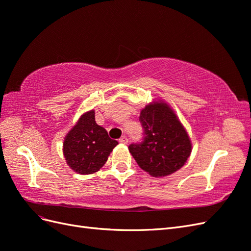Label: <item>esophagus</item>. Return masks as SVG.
I'll return each instance as SVG.
<instances>
[{"label": "esophagus", "instance_id": "34e87169", "mask_svg": "<svg viewBox=\"0 0 251 251\" xmlns=\"http://www.w3.org/2000/svg\"><path fill=\"white\" fill-rule=\"evenodd\" d=\"M119 142L123 143V144H126L128 142V139H127V137H126V135H124V136H121V137H120Z\"/></svg>", "mask_w": 251, "mask_h": 251}]
</instances>
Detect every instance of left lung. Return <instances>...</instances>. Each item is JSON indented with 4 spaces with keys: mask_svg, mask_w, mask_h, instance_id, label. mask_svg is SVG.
Instances as JSON below:
<instances>
[{
    "mask_svg": "<svg viewBox=\"0 0 251 251\" xmlns=\"http://www.w3.org/2000/svg\"><path fill=\"white\" fill-rule=\"evenodd\" d=\"M142 141L131 143L130 153L151 176L173 174L186 162L192 144L183 126L166 103L149 104L139 116Z\"/></svg>",
    "mask_w": 251,
    "mask_h": 251,
    "instance_id": "left-lung-1",
    "label": "left lung"
}]
</instances>
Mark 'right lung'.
I'll return each mask as SVG.
<instances>
[{
	"instance_id": "add662e5",
	"label": "right lung",
	"mask_w": 251,
	"mask_h": 251,
	"mask_svg": "<svg viewBox=\"0 0 251 251\" xmlns=\"http://www.w3.org/2000/svg\"><path fill=\"white\" fill-rule=\"evenodd\" d=\"M118 144L111 139L105 128L95 121L94 111L80 117L66 136L64 155L70 168L78 174H93L107 162L113 149Z\"/></svg>"
}]
</instances>
